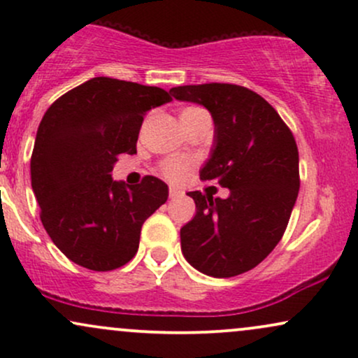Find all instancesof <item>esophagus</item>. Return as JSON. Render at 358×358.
Listing matches in <instances>:
<instances>
[{
    "instance_id": "obj_1",
    "label": "esophagus",
    "mask_w": 358,
    "mask_h": 358,
    "mask_svg": "<svg viewBox=\"0 0 358 358\" xmlns=\"http://www.w3.org/2000/svg\"><path fill=\"white\" fill-rule=\"evenodd\" d=\"M168 195H170V199H178L180 195H182V192L178 190V188H170V192H168Z\"/></svg>"
}]
</instances>
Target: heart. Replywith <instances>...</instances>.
<instances>
[{
    "label": "heart",
    "mask_w": 358,
    "mask_h": 358,
    "mask_svg": "<svg viewBox=\"0 0 358 358\" xmlns=\"http://www.w3.org/2000/svg\"><path fill=\"white\" fill-rule=\"evenodd\" d=\"M195 108H187L185 110H192ZM183 110V113H185ZM190 165L192 163L188 162V159L185 158H173V159H168V162L163 163V175L166 176L168 180H173V182H178V180H182L185 175H187V171L190 170Z\"/></svg>",
    "instance_id": "obj_1"
}]
</instances>
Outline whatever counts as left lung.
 <instances>
[{
  "instance_id": "8db88e82",
  "label": "left lung",
  "mask_w": 358,
  "mask_h": 358,
  "mask_svg": "<svg viewBox=\"0 0 358 358\" xmlns=\"http://www.w3.org/2000/svg\"><path fill=\"white\" fill-rule=\"evenodd\" d=\"M170 94L212 114L213 148L200 178L231 190L227 199L188 192L196 212L180 229L182 252L207 276H237L264 261L286 231L299 192L296 141L276 109L241 85H182Z\"/></svg>"
}]
</instances>
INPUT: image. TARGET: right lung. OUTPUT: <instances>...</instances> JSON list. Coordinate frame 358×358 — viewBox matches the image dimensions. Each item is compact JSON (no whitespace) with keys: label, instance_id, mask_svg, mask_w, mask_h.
<instances>
[{"label":"right lung","instance_id":"right-lung-1","mask_svg":"<svg viewBox=\"0 0 358 358\" xmlns=\"http://www.w3.org/2000/svg\"><path fill=\"white\" fill-rule=\"evenodd\" d=\"M166 90L94 77L59 97L36 131L31 188L53 244L72 262L113 271L138 252L148 217L168 185L145 176L138 187L110 176L117 155L136 153L143 116L170 102Z\"/></svg>","mask_w":358,"mask_h":358}]
</instances>
